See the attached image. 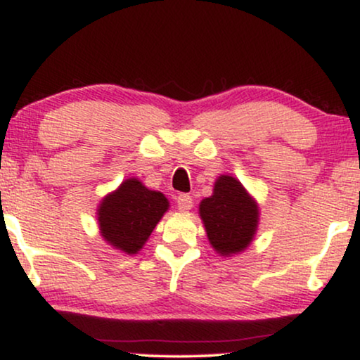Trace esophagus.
I'll return each instance as SVG.
<instances>
[{
    "label": "esophagus",
    "instance_id": "34e87169",
    "mask_svg": "<svg viewBox=\"0 0 360 360\" xmlns=\"http://www.w3.org/2000/svg\"><path fill=\"white\" fill-rule=\"evenodd\" d=\"M176 205H179L180 211H188L191 210V206H193V198H191L190 195L181 193L179 195V198H176Z\"/></svg>",
    "mask_w": 360,
    "mask_h": 360
}]
</instances>
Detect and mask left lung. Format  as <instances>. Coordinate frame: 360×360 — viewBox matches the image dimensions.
Returning a JSON list of instances; mask_svg holds the SVG:
<instances>
[{
    "mask_svg": "<svg viewBox=\"0 0 360 360\" xmlns=\"http://www.w3.org/2000/svg\"><path fill=\"white\" fill-rule=\"evenodd\" d=\"M210 244L216 252L231 257L252 243L259 224L257 203L234 176L221 175L213 195L200 203Z\"/></svg>",
    "mask_w": 360,
    "mask_h": 360,
    "instance_id": "8db88e82",
    "label": "left lung"
}]
</instances>
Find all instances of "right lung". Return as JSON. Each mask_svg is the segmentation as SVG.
Returning <instances> with one entry per match:
<instances>
[{
  "label": "right lung",
  "instance_id": "right-lung-1",
  "mask_svg": "<svg viewBox=\"0 0 360 360\" xmlns=\"http://www.w3.org/2000/svg\"><path fill=\"white\" fill-rule=\"evenodd\" d=\"M167 210L169 200L160 191L149 190L137 179H127L98 208L101 236L112 248L137 254Z\"/></svg>",
  "mask_w": 360,
  "mask_h": 360
}]
</instances>
